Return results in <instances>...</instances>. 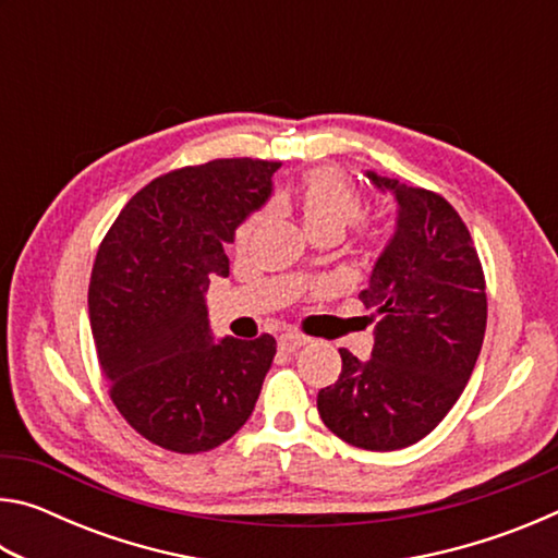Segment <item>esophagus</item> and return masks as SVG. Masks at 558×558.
I'll use <instances>...</instances> for the list:
<instances>
[{"instance_id":"34e87169","label":"esophagus","mask_w":558,"mask_h":558,"mask_svg":"<svg viewBox=\"0 0 558 558\" xmlns=\"http://www.w3.org/2000/svg\"><path fill=\"white\" fill-rule=\"evenodd\" d=\"M305 344H307V339L295 335V332H286V335L278 337V347L282 349V352H298V349L305 347Z\"/></svg>"}]
</instances>
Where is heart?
I'll use <instances>...</instances> for the list:
<instances>
[{"instance_id":"1","label":"heart","mask_w":558,"mask_h":558,"mask_svg":"<svg viewBox=\"0 0 558 558\" xmlns=\"http://www.w3.org/2000/svg\"><path fill=\"white\" fill-rule=\"evenodd\" d=\"M300 221L310 235L337 233L342 235L349 223H354L362 214V199H359L354 184L337 172V169H315L307 174L298 194ZM260 223V216L253 214L235 229L233 243L243 248L251 233Z\"/></svg>"}]
</instances>
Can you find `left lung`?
I'll use <instances>...</instances> for the list:
<instances>
[{"label":"left lung","instance_id":"1","mask_svg":"<svg viewBox=\"0 0 558 558\" xmlns=\"http://www.w3.org/2000/svg\"><path fill=\"white\" fill-rule=\"evenodd\" d=\"M396 204L393 233L359 298L376 307L372 356L347 349L317 396L325 426L364 450L409 448L446 418L483 349L485 276L470 231L442 196L366 169Z\"/></svg>","mask_w":558,"mask_h":558}]
</instances>
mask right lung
<instances>
[{
	"mask_svg": "<svg viewBox=\"0 0 558 558\" xmlns=\"http://www.w3.org/2000/svg\"><path fill=\"white\" fill-rule=\"evenodd\" d=\"M280 165L214 159L147 184L112 223L93 266L90 329L118 411L174 452L229 440L256 409L276 339H216L209 282L223 245L266 206Z\"/></svg>",
	"mask_w": 558,
	"mask_h": 558,
	"instance_id": "right-lung-1",
	"label": "right lung"
}]
</instances>
